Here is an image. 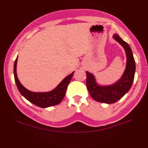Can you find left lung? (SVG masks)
<instances>
[{
	"instance_id": "1",
	"label": "left lung",
	"mask_w": 148,
	"mask_h": 148,
	"mask_svg": "<svg viewBox=\"0 0 148 148\" xmlns=\"http://www.w3.org/2000/svg\"><path fill=\"white\" fill-rule=\"evenodd\" d=\"M112 38L123 48L126 54V67L121 77L111 84L102 85L97 82L92 73L86 71V86L90 95L96 101L106 103L117 102L129 91L132 85L136 72V62L130 46L118 34H115Z\"/></svg>"
}]
</instances>
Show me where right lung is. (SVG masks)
Here are the masks:
<instances>
[{
    "label": "right lung",
    "instance_id": "1",
    "mask_svg": "<svg viewBox=\"0 0 148 148\" xmlns=\"http://www.w3.org/2000/svg\"><path fill=\"white\" fill-rule=\"evenodd\" d=\"M18 57L16 58L14 64V76L18 89L22 96L34 105L42 108H49L60 103L65 97L67 86L73 76L74 71L66 76L56 88L49 92H34L25 88L18 79L16 73Z\"/></svg>",
    "mask_w": 148,
    "mask_h": 148
}]
</instances>
